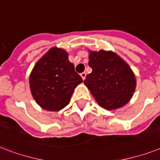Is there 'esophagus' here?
I'll return each mask as SVG.
<instances>
[{
    "label": "esophagus",
    "mask_w": 160,
    "mask_h": 160,
    "mask_svg": "<svg viewBox=\"0 0 160 160\" xmlns=\"http://www.w3.org/2000/svg\"><path fill=\"white\" fill-rule=\"evenodd\" d=\"M80 76L82 77L83 80H84V79L86 78V73H85V72H82V73L80 74Z\"/></svg>",
    "instance_id": "obj_1"
}]
</instances>
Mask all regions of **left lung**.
Instances as JSON below:
<instances>
[{"instance_id": "left-lung-1", "label": "left lung", "mask_w": 160, "mask_h": 160, "mask_svg": "<svg viewBox=\"0 0 160 160\" xmlns=\"http://www.w3.org/2000/svg\"><path fill=\"white\" fill-rule=\"evenodd\" d=\"M89 59L92 72L84 83L98 104L108 110L127 104L136 85L129 65L112 51H90Z\"/></svg>"}]
</instances>
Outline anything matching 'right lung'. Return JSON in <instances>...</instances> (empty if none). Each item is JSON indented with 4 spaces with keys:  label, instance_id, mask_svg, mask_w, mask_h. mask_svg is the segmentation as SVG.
I'll return each instance as SVG.
<instances>
[{
    "label": "right lung",
    "instance_id": "1",
    "mask_svg": "<svg viewBox=\"0 0 160 160\" xmlns=\"http://www.w3.org/2000/svg\"><path fill=\"white\" fill-rule=\"evenodd\" d=\"M83 82L64 49L52 48L35 64L29 76L33 98L47 111H59L68 104L74 89Z\"/></svg>",
    "mask_w": 160,
    "mask_h": 160
}]
</instances>
